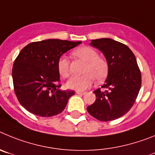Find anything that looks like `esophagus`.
I'll return each instance as SVG.
<instances>
[{
	"mask_svg": "<svg viewBox=\"0 0 155 155\" xmlns=\"http://www.w3.org/2000/svg\"><path fill=\"white\" fill-rule=\"evenodd\" d=\"M76 93H77V94H79V95H83V94H85V92H82V91H76Z\"/></svg>",
	"mask_w": 155,
	"mask_h": 155,
	"instance_id": "esophagus-1",
	"label": "esophagus"
}]
</instances>
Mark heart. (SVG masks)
<instances>
[{
    "label": "heart",
    "instance_id": "1",
    "mask_svg": "<svg viewBox=\"0 0 155 155\" xmlns=\"http://www.w3.org/2000/svg\"><path fill=\"white\" fill-rule=\"evenodd\" d=\"M72 55L86 62L83 69L85 74L71 77L66 83L69 89L85 90L90 87L95 78L97 81L104 80L109 72V64L105 58L99 56L94 48L89 46L79 47L72 51ZM57 70L62 77L67 78L70 72L69 61L66 57L61 56L57 61Z\"/></svg>",
    "mask_w": 155,
    "mask_h": 155
}]
</instances>
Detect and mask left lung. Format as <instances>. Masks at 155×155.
<instances>
[{
    "label": "left lung",
    "mask_w": 155,
    "mask_h": 155,
    "mask_svg": "<svg viewBox=\"0 0 155 155\" xmlns=\"http://www.w3.org/2000/svg\"><path fill=\"white\" fill-rule=\"evenodd\" d=\"M90 45L104 53L109 72L101 86L105 90H95L96 101L86 109L100 121L118 119L133 107L140 91L141 73L136 58L126 45L111 38L92 40Z\"/></svg>",
    "instance_id": "8db88e82"
}]
</instances>
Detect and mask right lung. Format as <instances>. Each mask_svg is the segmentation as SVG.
Wrapping results in <instances>:
<instances>
[{
	"label": "right lung",
	"mask_w": 155,
	"mask_h": 155,
	"mask_svg": "<svg viewBox=\"0 0 155 155\" xmlns=\"http://www.w3.org/2000/svg\"><path fill=\"white\" fill-rule=\"evenodd\" d=\"M81 41L47 39L24 47L12 69L14 90L21 105L35 115L49 117L64 110L72 90H62L57 61Z\"/></svg>",
	"instance_id": "add662e5"
}]
</instances>
